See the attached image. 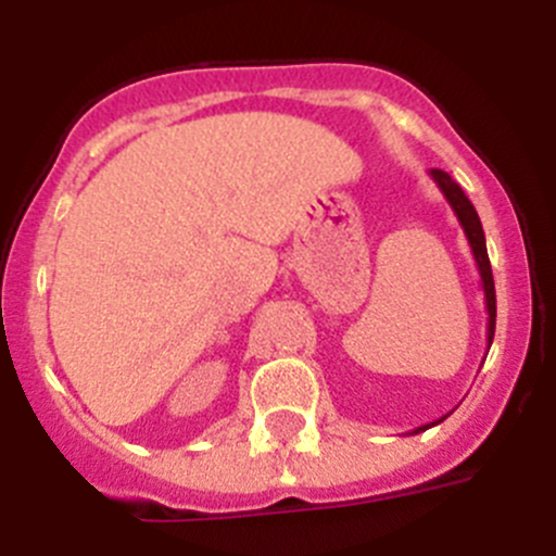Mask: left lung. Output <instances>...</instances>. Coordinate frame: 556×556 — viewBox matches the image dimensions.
I'll return each mask as SVG.
<instances>
[{
    "mask_svg": "<svg viewBox=\"0 0 556 556\" xmlns=\"http://www.w3.org/2000/svg\"><path fill=\"white\" fill-rule=\"evenodd\" d=\"M428 174H430V177H433V182L439 185V190H441V193H444V199L450 201L452 212H454V215H457L459 226H463L465 239H468L470 252H473L476 268H479V277H481V290H484V304H486V352H490L492 339H495V279H492L490 255H486L484 228H481L479 215H476V206L470 204L468 195L463 193V188H459V185L454 182L450 174L441 172V169H430ZM444 419L446 417H441L439 422H444ZM439 422L422 425V428H417V430H414V433H422V430L433 428V425H439Z\"/></svg>",
    "mask_w": 556,
    "mask_h": 556,
    "instance_id": "8db88e82",
    "label": "left lung"
}]
</instances>
